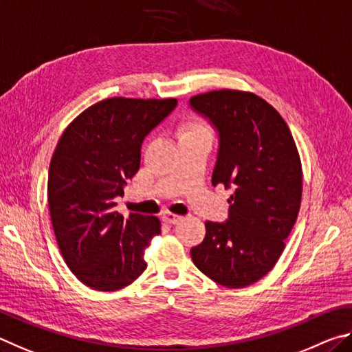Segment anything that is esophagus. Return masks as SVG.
<instances>
[{"label":"esophagus","instance_id":"esophagus-1","mask_svg":"<svg viewBox=\"0 0 352 352\" xmlns=\"http://www.w3.org/2000/svg\"><path fill=\"white\" fill-rule=\"evenodd\" d=\"M179 219H181V217H177V214H175V213H170V212L162 213V221L166 224H176Z\"/></svg>","mask_w":352,"mask_h":352}]
</instances>
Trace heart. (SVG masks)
<instances>
[{"label": "heart", "instance_id": "b5f03b06", "mask_svg": "<svg viewBox=\"0 0 352 352\" xmlns=\"http://www.w3.org/2000/svg\"><path fill=\"white\" fill-rule=\"evenodd\" d=\"M176 135L182 142L196 139H213V128L206 119L199 116H187L176 125Z\"/></svg>", "mask_w": 352, "mask_h": 352}]
</instances>
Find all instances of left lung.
<instances>
[{"label": "left lung", "mask_w": 352, "mask_h": 352, "mask_svg": "<svg viewBox=\"0 0 352 352\" xmlns=\"http://www.w3.org/2000/svg\"><path fill=\"white\" fill-rule=\"evenodd\" d=\"M190 104L219 131L212 184L233 190L229 221H207L192 260L221 286H250L274 269L298 217L303 168L297 145L278 111L250 91L204 92Z\"/></svg>", "instance_id": "obj_1"}]
</instances>
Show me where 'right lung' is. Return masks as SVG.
<instances>
[{"label":"right lung","instance_id":"right-lung-1","mask_svg":"<svg viewBox=\"0 0 352 352\" xmlns=\"http://www.w3.org/2000/svg\"><path fill=\"white\" fill-rule=\"evenodd\" d=\"M176 98L111 97L80 113L61 134L49 165L47 204L65 263L85 286L114 292L146 269L160 233L156 217L114 210L140 166L142 140Z\"/></svg>","mask_w":352,"mask_h":352}]
</instances>
